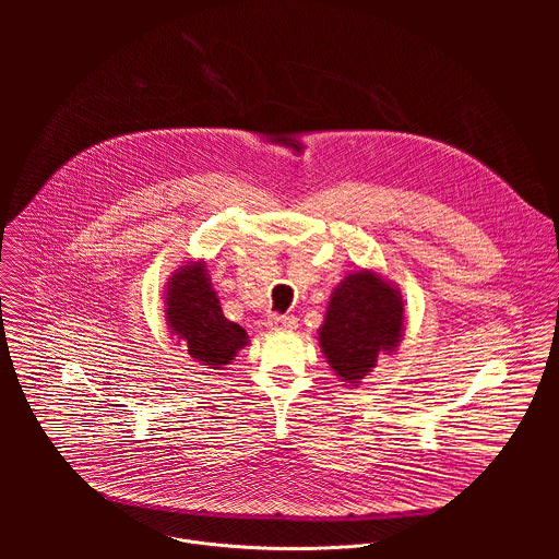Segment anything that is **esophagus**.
<instances>
[{
    "mask_svg": "<svg viewBox=\"0 0 559 559\" xmlns=\"http://www.w3.org/2000/svg\"><path fill=\"white\" fill-rule=\"evenodd\" d=\"M266 326L269 329H295L297 319L293 314H271L266 319Z\"/></svg>",
    "mask_w": 559,
    "mask_h": 559,
    "instance_id": "esophagus-1",
    "label": "esophagus"
}]
</instances>
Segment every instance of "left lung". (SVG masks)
Wrapping results in <instances>:
<instances>
[{
  "label": "left lung",
  "mask_w": 559,
  "mask_h": 559,
  "mask_svg": "<svg viewBox=\"0 0 559 559\" xmlns=\"http://www.w3.org/2000/svg\"><path fill=\"white\" fill-rule=\"evenodd\" d=\"M402 299L370 271L350 273L335 288L320 326V346L346 383H357L381 353L396 348L402 331Z\"/></svg>",
  "instance_id": "left-lung-1"
}]
</instances>
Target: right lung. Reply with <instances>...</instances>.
Masks as SVG:
<instances>
[{
  "label": "right lung",
  "mask_w": 559,
  "mask_h": 559,
  "mask_svg": "<svg viewBox=\"0 0 559 559\" xmlns=\"http://www.w3.org/2000/svg\"><path fill=\"white\" fill-rule=\"evenodd\" d=\"M167 322L193 359L217 368L233 361L247 342L245 329L224 317L202 264L185 266L167 288Z\"/></svg>",
  "instance_id": "obj_1"
}]
</instances>
